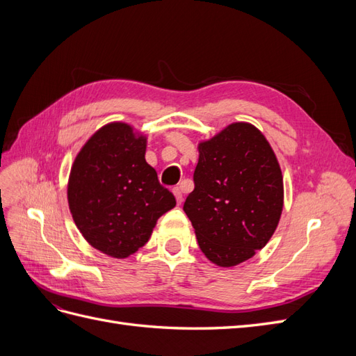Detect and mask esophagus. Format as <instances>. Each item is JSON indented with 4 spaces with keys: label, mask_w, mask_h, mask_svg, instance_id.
<instances>
[{
    "label": "esophagus",
    "mask_w": 356,
    "mask_h": 356,
    "mask_svg": "<svg viewBox=\"0 0 356 356\" xmlns=\"http://www.w3.org/2000/svg\"><path fill=\"white\" fill-rule=\"evenodd\" d=\"M172 191H174L175 199H177V203H178V204H181V203H182V200H184V199H182V191H181V188H179V187H175V188L172 190Z\"/></svg>",
    "instance_id": "1"
}]
</instances>
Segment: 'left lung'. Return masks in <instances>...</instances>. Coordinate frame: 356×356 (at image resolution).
I'll return each mask as SVG.
<instances>
[{
    "instance_id": "obj_1",
    "label": "left lung",
    "mask_w": 356,
    "mask_h": 356,
    "mask_svg": "<svg viewBox=\"0 0 356 356\" xmlns=\"http://www.w3.org/2000/svg\"><path fill=\"white\" fill-rule=\"evenodd\" d=\"M193 181L184 212L209 261L241 264L270 241L284 208V179L255 126L232 123L200 143Z\"/></svg>"
}]
</instances>
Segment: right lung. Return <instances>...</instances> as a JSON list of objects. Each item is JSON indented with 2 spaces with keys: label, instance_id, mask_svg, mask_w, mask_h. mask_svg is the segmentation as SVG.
Segmentation results:
<instances>
[{
  "label": "right lung",
  "instance_id": "add662e5",
  "mask_svg": "<svg viewBox=\"0 0 356 356\" xmlns=\"http://www.w3.org/2000/svg\"><path fill=\"white\" fill-rule=\"evenodd\" d=\"M145 148L144 135L114 122L90 136L71 168L74 222L93 248L114 258L144 246L157 220L177 204L145 161Z\"/></svg>",
  "mask_w": 356,
  "mask_h": 356
}]
</instances>
